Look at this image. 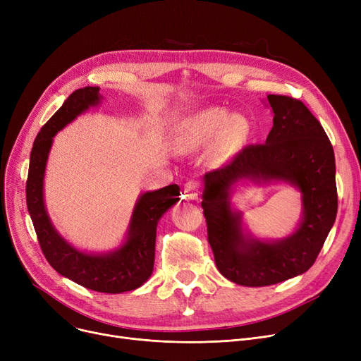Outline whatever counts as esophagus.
I'll list each match as a JSON object with an SVG mask.
<instances>
[{
	"mask_svg": "<svg viewBox=\"0 0 361 361\" xmlns=\"http://www.w3.org/2000/svg\"><path fill=\"white\" fill-rule=\"evenodd\" d=\"M183 197L188 200H196L199 197V183L195 180H188L183 187Z\"/></svg>",
	"mask_w": 361,
	"mask_h": 361,
	"instance_id": "obj_1",
	"label": "esophagus"
}]
</instances>
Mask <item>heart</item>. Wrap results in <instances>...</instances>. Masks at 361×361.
Listing matches in <instances>:
<instances>
[{
  "label": "heart",
  "instance_id": "heart-1",
  "mask_svg": "<svg viewBox=\"0 0 361 361\" xmlns=\"http://www.w3.org/2000/svg\"><path fill=\"white\" fill-rule=\"evenodd\" d=\"M247 131V121L243 117H231L226 109L214 106L196 114L195 117L183 123L177 131L176 146L181 152H192L207 145L218 136L212 147V158L222 159L245 139Z\"/></svg>",
  "mask_w": 361,
  "mask_h": 361
}]
</instances>
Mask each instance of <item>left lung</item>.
I'll list each match as a JSON object with an SVG mask.
<instances>
[{"instance_id":"left-lung-1","label":"left lung","mask_w":361,"mask_h":361,"mask_svg":"<svg viewBox=\"0 0 361 361\" xmlns=\"http://www.w3.org/2000/svg\"><path fill=\"white\" fill-rule=\"evenodd\" d=\"M274 127L267 143L247 145L230 164L206 173L203 215L218 271L245 287L272 286L312 268L338 211L334 147L324 127L300 99L268 94ZM240 178L282 179L303 193L299 230L278 243L247 240L231 211L229 187Z\"/></svg>"}]
</instances>
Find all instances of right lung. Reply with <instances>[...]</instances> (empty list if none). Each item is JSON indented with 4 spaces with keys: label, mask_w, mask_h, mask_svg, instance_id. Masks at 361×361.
Instances as JSON below:
<instances>
[{
    "label": "right lung",
    "mask_w": 361,
    "mask_h": 361,
    "mask_svg": "<svg viewBox=\"0 0 361 361\" xmlns=\"http://www.w3.org/2000/svg\"><path fill=\"white\" fill-rule=\"evenodd\" d=\"M98 102L99 87L87 86L74 90L37 133L30 152L26 203L42 253L56 272L85 288L120 294L139 288L152 275L157 225L166 209L180 200V187L169 184L157 192L142 195L133 214L126 244L111 255L93 256L78 252L56 234L47 215L42 197L44 173L52 137L80 112Z\"/></svg>",
    "instance_id": "obj_1"
}]
</instances>
